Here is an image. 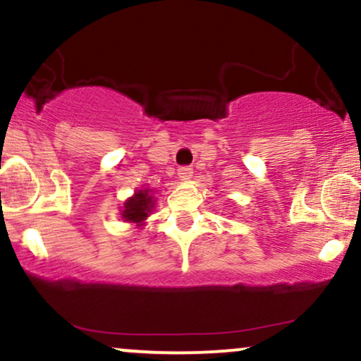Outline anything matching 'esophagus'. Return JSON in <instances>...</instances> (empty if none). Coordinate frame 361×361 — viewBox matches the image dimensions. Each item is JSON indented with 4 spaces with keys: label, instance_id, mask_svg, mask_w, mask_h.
Here are the masks:
<instances>
[{
    "label": "esophagus",
    "instance_id": "34e87169",
    "mask_svg": "<svg viewBox=\"0 0 361 361\" xmlns=\"http://www.w3.org/2000/svg\"><path fill=\"white\" fill-rule=\"evenodd\" d=\"M178 176L181 178V180H192L193 178V168L190 166H181L180 169H178Z\"/></svg>",
    "mask_w": 361,
    "mask_h": 361
}]
</instances>
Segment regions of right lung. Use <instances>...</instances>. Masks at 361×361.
<instances>
[{
	"label": "right lung",
	"instance_id": "add662e5",
	"mask_svg": "<svg viewBox=\"0 0 361 361\" xmlns=\"http://www.w3.org/2000/svg\"><path fill=\"white\" fill-rule=\"evenodd\" d=\"M154 197H152L151 190H139L135 192L134 197H130L123 204L122 210V219L126 222H134L137 226H144V221L147 219V215L154 209Z\"/></svg>",
	"mask_w": 361,
	"mask_h": 361
}]
</instances>
